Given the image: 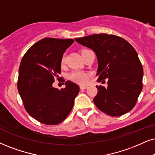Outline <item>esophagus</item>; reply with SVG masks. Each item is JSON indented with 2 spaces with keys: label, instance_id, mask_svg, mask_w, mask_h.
<instances>
[{
  "label": "esophagus",
  "instance_id": "obj_1",
  "mask_svg": "<svg viewBox=\"0 0 155 155\" xmlns=\"http://www.w3.org/2000/svg\"><path fill=\"white\" fill-rule=\"evenodd\" d=\"M80 88H81V90H85L87 88V86H86V85H81V86H80Z\"/></svg>",
  "mask_w": 155,
  "mask_h": 155
}]
</instances>
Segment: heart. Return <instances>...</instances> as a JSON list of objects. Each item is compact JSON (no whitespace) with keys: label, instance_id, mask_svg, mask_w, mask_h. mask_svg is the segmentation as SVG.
Returning a JSON list of instances; mask_svg holds the SVG:
<instances>
[{"label":"heart","instance_id":"heart-1","mask_svg":"<svg viewBox=\"0 0 155 155\" xmlns=\"http://www.w3.org/2000/svg\"><path fill=\"white\" fill-rule=\"evenodd\" d=\"M66 57L65 55H63L61 59V65L64 66L65 64ZM90 74L87 72L83 71H80V70H75V71L72 72L71 73L69 74L68 78L70 81L76 83L80 85H85L89 81Z\"/></svg>","mask_w":155,"mask_h":155}]
</instances>
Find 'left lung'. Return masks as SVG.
Masks as SVG:
<instances>
[{"mask_svg":"<svg viewBox=\"0 0 155 155\" xmlns=\"http://www.w3.org/2000/svg\"><path fill=\"white\" fill-rule=\"evenodd\" d=\"M74 40L96 54L98 81L108 80L106 88L96 86L95 106L110 116L130 111L143 87V68L134 48L123 38L113 34H93Z\"/></svg>","mask_w":155,"mask_h":155,"instance_id":"obj_1","label":"left lung"}]
</instances>
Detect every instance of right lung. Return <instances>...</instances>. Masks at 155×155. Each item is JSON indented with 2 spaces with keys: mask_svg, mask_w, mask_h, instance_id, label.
<instances>
[{
  "mask_svg": "<svg viewBox=\"0 0 155 155\" xmlns=\"http://www.w3.org/2000/svg\"><path fill=\"white\" fill-rule=\"evenodd\" d=\"M73 42V39L45 38L30 47L23 57L18 70V91L25 109L40 123L60 124L73 107L80 91L77 84L68 81L64 88L52 86L55 79L65 81L59 76L61 59Z\"/></svg>",
  "mask_w": 155,
  "mask_h": 155,
  "instance_id": "obj_1",
  "label": "right lung"
}]
</instances>
